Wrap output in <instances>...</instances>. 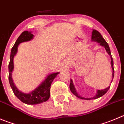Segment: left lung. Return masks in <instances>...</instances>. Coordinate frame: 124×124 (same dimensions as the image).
<instances>
[{
	"label": "left lung",
	"instance_id": "left-lung-1",
	"mask_svg": "<svg viewBox=\"0 0 124 124\" xmlns=\"http://www.w3.org/2000/svg\"><path fill=\"white\" fill-rule=\"evenodd\" d=\"M91 40H92V41H95V42H97L99 43V45H100V46H103L104 48L106 49L107 53L111 57V68L113 69V73H112V80L111 81V83H112L113 81V78H114V67H113V59L112 58V55L111 54V51L110 49H109V45L107 43L106 41L105 40V39L102 37L101 35L100 34V33L99 32H98L96 30L93 29L92 32V37H91ZM109 87H110V85L106 87L105 89L102 90H97V93L95 94V95L93 96V97H91V98H84V97H81V95H79L78 93V92H76V90L75 87V85L73 84V82L72 79H70V89L71 91V92L75 95V96L79 98V99H83V100H93V99H97L99 97H101V96H103V95H105V93L107 92V91L109 90Z\"/></svg>",
	"mask_w": 124,
	"mask_h": 124
}]
</instances>
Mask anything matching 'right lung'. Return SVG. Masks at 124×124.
Here are the masks:
<instances>
[{"mask_svg":"<svg viewBox=\"0 0 124 124\" xmlns=\"http://www.w3.org/2000/svg\"><path fill=\"white\" fill-rule=\"evenodd\" d=\"M33 35L31 31H24L20 35L18 39L15 42V45L13 46L10 54V61L8 65L9 76L8 79L10 86L12 89L13 93L18 99L22 101L27 105H37L46 101L49 99L50 97V88L52 82L53 81L54 78L59 73V72L52 73L48 74L46 76L43 81L29 93H24L19 91L17 88L12 79V72L14 70V57L18 53V48L19 44L21 43L29 41L32 40L33 39Z\"/></svg>","mask_w":124,"mask_h":124,"instance_id":"obj_1","label":"right lung"}]
</instances>
